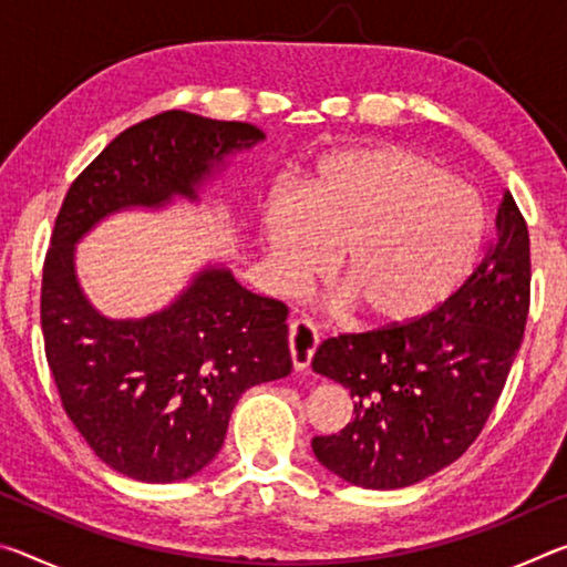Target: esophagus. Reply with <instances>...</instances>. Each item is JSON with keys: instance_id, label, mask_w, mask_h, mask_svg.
Here are the masks:
<instances>
[{"instance_id": "obj_1", "label": "esophagus", "mask_w": 567, "mask_h": 567, "mask_svg": "<svg viewBox=\"0 0 567 567\" xmlns=\"http://www.w3.org/2000/svg\"><path fill=\"white\" fill-rule=\"evenodd\" d=\"M287 342H290V358H292V368L297 372H302L310 368V360L315 350H318V332L307 320H292L290 322V334H287Z\"/></svg>"}]
</instances>
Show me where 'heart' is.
<instances>
[{
    "mask_svg": "<svg viewBox=\"0 0 567 567\" xmlns=\"http://www.w3.org/2000/svg\"><path fill=\"white\" fill-rule=\"evenodd\" d=\"M473 189L402 147H342L300 189H272L260 233L272 282L297 292L334 262V287L364 328H400L445 302L483 237Z\"/></svg>",
    "mask_w": 567,
    "mask_h": 567,
    "instance_id": "1",
    "label": "heart"
}]
</instances>
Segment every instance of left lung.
I'll list each match as a JSON object with an SVG mask.
<instances>
[{
  "label": "left lung",
  "instance_id": "8db88e82",
  "mask_svg": "<svg viewBox=\"0 0 567 567\" xmlns=\"http://www.w3.org/2000/svg\"><path fill=\"white\" fill-rule=\"evenodd\" d=\"M530 310V235L511 192L495 239L475 272L400 328L324 340L312 370L340 382L354 402L338 435L312 453L344 483L398 491L465 453L495 408L520 350Z\"/></svg>",
  "mask_w": 567,
  "mask_h": 567
}]
</instances>
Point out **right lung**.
Returning a JSON list of instances; mask_svg holds the SVG:
<instances>
[{
	"label": "right lung",
	"instance_id": "right-lung-1",
	"mask_svg": "<svg viewBox=\"0 0 567 567\" xmlns=\"http://www.w3.org/2000/svg\"><path fill=\"white\" fill-rule=\"evenodd\" d=\"M265 132L169 110L124 130L72 182L42 272L44 352L62 408L102 463L177 483L213 463L239 395L290 375L287 307L207 265L165 310L112 320L82 292L74 245L107 215L197 199Z\"/></svg>",
	"mask_w": 567,
	"mask_h": 567
}]
</instances>
